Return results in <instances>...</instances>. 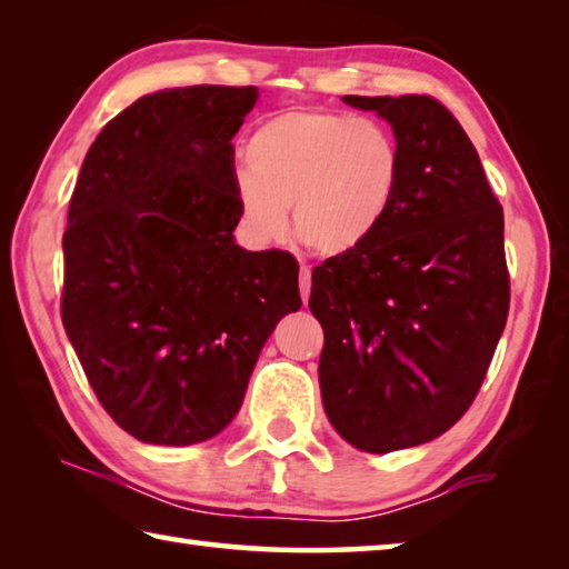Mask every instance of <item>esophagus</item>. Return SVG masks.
I'll list each match as a JSON object with an SVG mask.
<instances>
[{
	"instance_id": "34e87169",
	"label": "esophagus",
	"mask_w": 569,
	"mask_h": 569,
	"mask_svg": "<svg viewBox=\"0 0 569 569\" xmlns=\"http://www.w3.org/2000/svg\"><path fill=\"white\" fill-rule=\"evenodd\" d=\"M298 288H301V298L306 303L308 296H311V268L308 266H301V273H298Z\"/></svg>"
}]
</instances>
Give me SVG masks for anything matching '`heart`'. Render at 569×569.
Instances as JSON below:
<instances>
[{
    "mask_svg": "<svg viewBox=\"0 0 569 569\" xmlns=\"http://www.w3.org/2000/svg\"><path fill=\"white\" fill-rule=\"evenodd\" d=\"M243 158L238 200L253 233L281 238L291 208L296 238L329 256L349 253L379 228L401 176V150L387 124L321 108L266 120Z\"/></svg>",
    "mask_w": 569,
    "mask_h": 569,
    "instance_id": "1",
    "label": "heart"
}]
</instances>
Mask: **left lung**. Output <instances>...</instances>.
<instances>
[{"label": "left lung", "mask_w": 569, "mask_h": 569, "mask_svg": "<svg viewBox=\"0 0 569 569\" xmlns=\"http://www.w3.org/2000/svg\"><path fill=\"white\" fill-rule=\"evenodd\" d=\"M346 104L389 120L401 176L389 213L311 273L326 417L361 451L437 439L465 417L509 313L505 213L475 146L429 94Z\"/></svg>", "instance_id": "obj_1"}]
</instances>
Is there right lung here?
Here are the masks:
<instances>
[{"instance_id": "add662e5", "label": "right lung", "mask_w": 569, "mask_h": 569, "mask_svg": "<svg viewBox=\"0 0 569 569\" xmlns=\"http://www.w3.org/2000/svg\"><path fill=\"white\" fill-rule=\"evenodd\" d=\"M256 88L146 94L94 138L70 198L62 323L94 397L146 445L216 437L301 308L298 261L240 248L233 134Z\"/></svg>"}]
</instances>
